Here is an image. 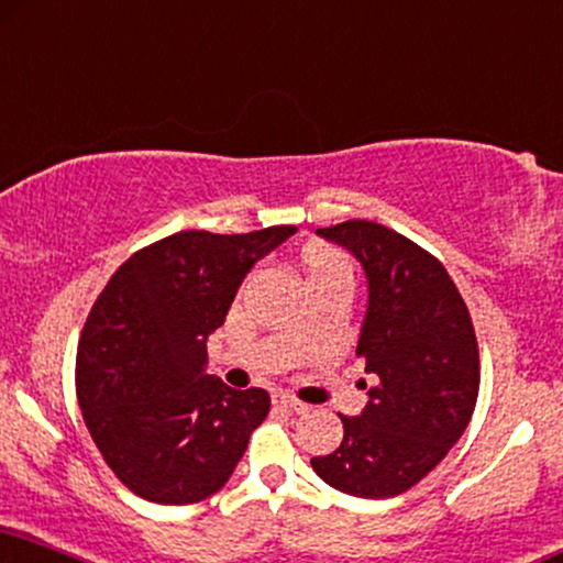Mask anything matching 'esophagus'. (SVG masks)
<instances>
[{"instance_id": "34e87169", "label": "esophagus", "mask_w": 563, "mask_h": 563, "mask_svg": "<svg viewBox=\"0 0 563 563\" xmlns=\"http://www.w3.org/2000/svg\"><path fill=\"white\" fill-rule=\"evenodd\" d=\"M274 404L282 406V408H289V411H295V413L308 411V404H302V400H297L295 396H289V393H276Z\"/></svg>"}]
</instances>
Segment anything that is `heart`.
I'll return each instance as SVG.
<instances>
[{
    "label": "heart",
    "mask_w": 563,
    "mask_h": 563,
    "mask_svg": "<svg viewBox=\"0 0 563 563\" xmlns=\"http://www.w3.org/2000/svg\"><path fill=\"white\" fill-rule=\"evenodd\" d=\"M325 272H349V264L339 253L318 247V251H312L308 255V274L312 276V274H325Z\"/></svg>",
    "instance_id": "obj_1"
}]
</instances>
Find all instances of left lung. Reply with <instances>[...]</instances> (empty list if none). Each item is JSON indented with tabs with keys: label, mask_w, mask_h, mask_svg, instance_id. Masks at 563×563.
Returning <instances> with one entry per match:
<instances>
[{
	"label": "left lung",
	"mask_w": 563,
	"mask_h": 563,
	"mask_svg": "<svg viewBox=\"0 0 563 563\" xmlns=\"http://www.w3.org/2000/svg\"><path fill=\"white\" fill-rule=\"evenodd\" d=\"M346 247L367 276L356 344L372 375L367 406L341 416L344 440L312 471L339 492L390 499L419 484L463 437L478 398L471 312L444 266L411 240L367 219L318 230Z\"/></svg>",
	"instance_id": "left-lung-1"
}]
</instances>
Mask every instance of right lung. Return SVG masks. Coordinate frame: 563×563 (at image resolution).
<instances>
[{
    "instance_id": "add662e5",
    "label": "right lung",
    "mask_w": 563,
    "mask_h": 563,
    "mask_svg": "<svg viewBox=\"0 0 563 563\" xmlns=\"http://www.w3.org/2000/svg\"><path fill=\"white\" fill-rule=\"evenodd\" d=\"M295 232H175L131 255L92 305L77 400L108 468L142 499L194 505L217 494L266 419V390L207 375V339L255 261Z\"/></svg>"
}]
</instances>
